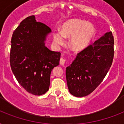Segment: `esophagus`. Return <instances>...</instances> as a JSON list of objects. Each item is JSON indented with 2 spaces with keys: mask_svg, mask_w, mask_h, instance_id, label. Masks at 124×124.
<instances>
[{
  "mask_svg": "<svg viewBox=\"0 0 124 124\" xmlns=\"http://www.w3.org/2000/svg\"><path fill=\"white\" fill-rule=\"evenodd\" d=\"M65 59L63 58H61L60 60V65H62V66H64V64H65Z\"/></svg>",
  "mask_w": 124,
  "mask_h": 124,
  "instance_id": "obj_1",
  "label": "esophagus"
}]
</instances>
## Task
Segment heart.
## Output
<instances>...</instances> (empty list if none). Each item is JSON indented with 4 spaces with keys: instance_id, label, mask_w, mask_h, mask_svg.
Listing matches in <instances>:
<instances>
[{
    "instance_id": "b5f03b06",
    "label": "heart",
    "mask_w": 124,
    "mask_h": 124,
    "mask_svg": "<svg viewBox=\"0 0 124 124\" xmlns=\"http://www.w3.org/2000/svg\"><path fill=\"white\" fill-rule=\"evenodd\" d=\"M95 34V28L88 22L80 19H71L64 23L61 31L55 30L53 32V39L57 45L64 46L66 38H71L70 46L71 49L80 51L88 46Z\"/></svg>"
}]
</instances>
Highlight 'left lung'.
I'll return each mask as SVG.
<instances>
[{"mask_svg":"<svg viewBox=\"0 0 124 124\" xmlns=\"http://www.w3.org/2000/svg\"><path fill=\"white\" fill-rule=\"evenodd\" d=\"M114 53L111 31L78 53L72 64L66 68V80L70 93L83 97L95 90L111 66Z\"/></svg>","mask_w":124,"mask_h":124,"instance_id":"8db88e82","label":"left lung"}]
</instances>
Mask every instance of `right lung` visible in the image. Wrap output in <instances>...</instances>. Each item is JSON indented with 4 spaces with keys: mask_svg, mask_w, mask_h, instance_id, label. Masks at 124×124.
<instances>
[{
    "mask_svg": "<svg viewBox=\"0 0 124 124\" xmlns=\"http://www.w3.org/2000/svg\"><path fill=\"white\" fill-rule=\"evenodd\" d=\"M51 31L46 24L28 16L15 29L11 40L9 62L13 73L21 86L35 95L49 90L51 72L59 64L60 53L45 46Z\"/></svg>",
    "mask_w": 124,
    "mask_h": 124,
    "instance_id": "obj_1",
    "label": "right lung"
}]
</instances>
